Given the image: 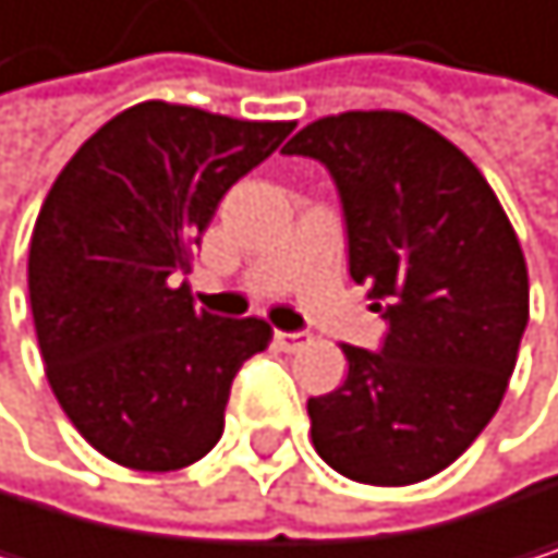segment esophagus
<instances>
[{"instance_id":"34e87169","label":"esophagus","mask_w":558,"mask_h":558,"mask_svg":"<svg viewBox=\"0 0 558 558\" xmlns=\"http://www.w3.org/2000/svg\"><path fill=\"white\" fill-rule=\"evenodd\" d=\"M307 341H311V335H304V331H274V344L281 351H298Z\"/></svg>"}]
</instances>
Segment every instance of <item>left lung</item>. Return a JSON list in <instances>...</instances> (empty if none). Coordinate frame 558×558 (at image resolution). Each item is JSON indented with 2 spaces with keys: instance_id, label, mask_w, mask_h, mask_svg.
<instances>
[{
  "instance_id": "left-lung-1",
  "label": "left lung",
  "mask_w": 558,
  "mask_h": 558,
  "mask_svg": "<svg viewBox=\"0 0 558 558\" xmlns=\"http://www.w3.org/2000/svg\"><path fill=\"white\" fill-rule=\"evenodd\" d=\"M288 157L325 163L344 210L348 270L388 320L381 351L341 344L348 378L311 398V441L364 485L452 465L499 412L529 325L515 230L478 167L395 110L307 123Z\"/></svg>"
}]
</instances>
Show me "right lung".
<instances>
[{"mask_svg": "<svg viewBox=\"0 0 558 558\" xmlns=\"http://www.w3.org/2000/svg\"><path fill=\"white\" fill-rule=\"evenodd\" d=\"M291 130L149 99L56 177L29 241L36 338L62 412L117 465L173 472L220 441L233 375L274 331L201 311L180 277L227 190Z\"/></svg>", "mask_w": 558, "mask_h": 558, "instance_id": "right-lung-1", "label": "right lung"}]
</instances>
